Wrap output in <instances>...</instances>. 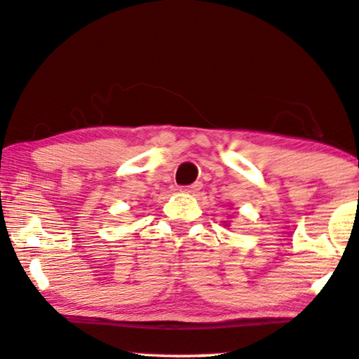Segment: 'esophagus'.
<instances>
[{"label":"esophagus","mask_w":359,"mask_h":359,"mask_svg":"<svg viewBox=\"0 0 359 359\" xmlns=\"http://www.w3.org/2000/svg\"><path fill=\"white\" fill-rule=\"evenodd\" d=\"M201 189V182H195V184L180 187V191H185V194H196Z\"/></svg>","instance_id":"obj_1"}]
</instances>
